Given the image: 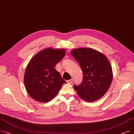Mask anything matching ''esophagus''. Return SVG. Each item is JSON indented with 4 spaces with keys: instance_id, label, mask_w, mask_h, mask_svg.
<instances>
[{
    "instance_id": "34e87169",
    "label": "esophagus",
    "mask_w": 134,
    "mask_h": 134,
    "mask_svg": "<svg viewBox=\"0 0 134 134\" xmlns=\"http://www.w3.org/2000/svg\"><path fill=\"white\" fill-rule=\"evenodd\" d=\"M72 82H73V79H71L68 80H67V82L68 83H69V84H71V83H72Z\"/></svg>"
}]
</instances>
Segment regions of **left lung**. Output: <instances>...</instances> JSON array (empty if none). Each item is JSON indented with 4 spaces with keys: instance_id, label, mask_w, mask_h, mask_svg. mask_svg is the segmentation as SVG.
Returning a JSON list of instances; mask_svg holds the SVG:
<instances>
[{
    "instance_id": "8db88e82",
    "label": "left lung",
    "mask_w": 134,
    "mask_h": 134,
    "mask_svg": "<svg viewBox=\"0 0 134 134\" xmlns=\"http://www.w3.org/2000/svg\"><path fill=\"white\" fill-rule=\"evenodd\" d=\"M71 54L83 73L81 83L74 85L78 96L87 102L100 99L109 90L112 80L109 60L104 55L91 48L74 49Z\"/></svg>"
}]
</instances>
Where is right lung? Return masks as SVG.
I'll list each match as a JSON object with an SVG mask.
<instances>
[{
	"instance_id": "right-lung-1",
	"label": "right lung",
	"mask_w": 134,
	"mask_h": 134,
	"mask_svg": "<svg viewBox=\"0 0 134 134\" xmlns=\"http://www.w3.org/2000/svg\"><path fill=\"white\" fill-rule=\"evenodd\" d=\"M65 54L64 49L47 48L29 62L24 81L27 93L34 99L43 103L51 100L66 83L54 68Z\"/></svg>"
}]
</instances>
